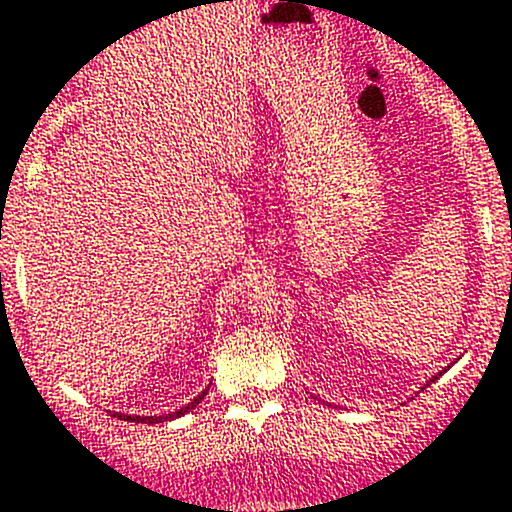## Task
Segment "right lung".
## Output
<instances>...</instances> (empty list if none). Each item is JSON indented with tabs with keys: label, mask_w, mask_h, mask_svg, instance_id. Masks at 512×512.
I'll list each match as a JSON object with an SVG mask.
<instances>
[{
	"label": "right lung",
	"mask_w": 512,
	"mask_h": 512,
	"mask_svg": "<svg viewBox=\"0 0 512 512\" xmlns=\"http://www.w3.org/2000/svg\"><path fill=\"white\" fill-rule=\"evenodd\" d=\"M203 397H206V392H201V395L196 397V400L193 402H188L186 407H181L179 412H174V414H161V417H134V414H120V412H115V417H120V419H129V422H142V424H157V422H166V419H176V417H181V414H186L188 410H193V407L198 405V402L203 400Z\"/></svg>",
	"instance_id": "obj_1"
}]
</instances>
